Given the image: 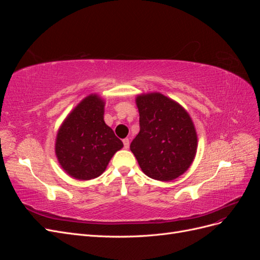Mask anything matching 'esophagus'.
I'll list each match as a JSON object with an SVG mask.
<instances>
[{
    "instance_id": "1",
    "label": "esophagus",
    "mask_w": 260,
    "mask_h": 260,
    "mask_svg": "<svg viewBox=\"0 0 260 260\" xmlns=\"http://www.w3.org/2000/svg\"><path fill=\"white\" fill-rule=\"evenodd\" d=\"M122 142H123V147H124V148H129L130 141H129V139H128V138L123 139V140H122Z\"/></svg>"
}]
</instances>
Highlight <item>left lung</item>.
Masks as SVG:
<instances>
[{"mask_svg":"<svg viewBox=\"0 0 260 260\" xmlns=\"http://www.w3.org/2000/svg\"><path fill=\"white\" fill-rule=\"evenodd\" d=\"M140 132L130 144L144 174L170 181L191 166L198 137L191 117L175 101L160 93L137 98Z\"/></svg>","mask_w":260,"mask_h":260,"instance_id":"1","label":"left lung"}]
</instances>
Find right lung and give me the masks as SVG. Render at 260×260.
I'll return each instance as SVG.
<instances>
[{"mask_svg":"<svg viewBox=\"0 0 260 260\" xmlns=\"http://www.w3.org/2000/svg\"><path fill=\"white\" fill-rule=\"evenodd\" d=\"M104 102L85 98L58 130L55 153L61 168L78 180L101 176L113 155L123 146L104 122Z\"/></svg>","mask_w":260,"mask_h":260,"instance_id":"add662e5","label":"right lung"}]
</instances>
